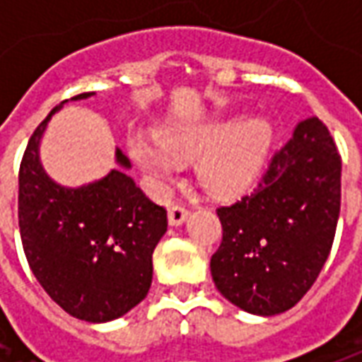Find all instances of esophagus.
Returning <instances> with one entry per match:
<instances>
[{
    "mask_svg": "<svg viewBox=\"0 0 362 362\" xmlns=\"http://www.w3.org/2000/svg\"><path fill=\"white\" fill-rule=\"evenodd\" d=\"M189 211L184 207V205L180 204H174L168 207V223L173 225V227H178V225H182L184 221L188 219Z\"/></svg>",
    "mask_w": 362,
    "mask_h": 362,
    "instance_id": "34e87169",
    "label": "esophagus"
}]
</instances>
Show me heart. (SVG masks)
I'll use <instances>...</instances> for the list:
<instances>
[{"mask_svg":"<svg viewBox=\"0 0 362 362\" xmlns=\"http://www.w3.org/2000/svg\"><path fill=\"white\" fill-rule=\"evenodd\" d=\"M273 129L266 118H227L158 135V145L132 135L129 151L145 173L160 182L176 173L174 158H196L199 184L213 194H235L250 186L272 149Z\"/></svg>","mask_w":362,"mask_h":362,"instance_id":"obj_1","label":"heart"}]
</instances>
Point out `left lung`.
<instances>
[{"label":"left lung","instance_id":"obj_1","mask_svg":"<svg viewBox=\"0 0 362 362\" xmlns=\"http://www.w3.org/2000/svg\"><path fill=\"white\" fill-rule=\"evenodd\" d=\"M341 205V157L324 122H298L262 182L217 209L223 225L211 256L215 287L244 312L293 308L326 264Z\"/></svg>","mask_w":362,"mask_h":362}]
</instances>
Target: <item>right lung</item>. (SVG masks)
Returning <instances> with one entry per match:
<instances>
[{
    "label": "right lung",
    "mask_w": 362,
    "mask_h": 362,
    "mask_svg": "<svg viewBox=\"0 0 362 362\" xmlns=\"http://www.w3.org/2000/svg\"><path fill=\"white\" fill-rule=\"evenodd\" d=\"M59 108H52L36 127L21 160V240L28 266L52 300L75 318L100 324L124 316L149 293L153 250L168 225L166 209L122 170L81 188L52 180L38 147ZM116 160L129 168L119 149Z\"/></svg>",
    "instance_id": "1"
}]
</instances>
